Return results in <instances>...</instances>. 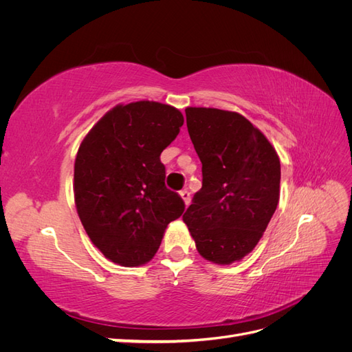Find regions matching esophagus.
Instances as JSON below:
<instances>
[{
    "label": "esophagus",
    "mask_w": 352,
    "mask_h": 352,
    "mask_svg": "<svg viewBox=\"0 0 352 352\" xmlns=\"http://www.w3.org/2000/svg\"><path fill=\"white\" fill-rule=\"evenodd\" d=\"M180 197L184 198L185 204L189 206V202H190V192H189V190H188V189H182V190H180Z\"/></svg>",
    "instance_id": "obj_1"
}]
</instances>
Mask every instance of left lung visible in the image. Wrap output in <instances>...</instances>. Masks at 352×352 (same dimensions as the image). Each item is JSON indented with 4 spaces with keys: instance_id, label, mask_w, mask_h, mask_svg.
<instances>
[{
    "instance_id": "8db88e82",
    "label": "left lung",
    "mask_w": 352,
    "mask_h": 352,
    "mask_svg": "<svg viewBox=\"0 0 352 352\" xmlns=\"http://www.w3.org/2000/svg\"><path fill=\"white\" fill-rule=\"evenodd\" d=\"M185 113L202 164V188L184 221L202 257L230 264L254 250L274 214L279 157L267 138L235 111L188 107Z\"/></svg>"
}]
</instances>
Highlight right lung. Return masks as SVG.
I'll use <instances>...</instances> for the list:
<instances>
[{
    "instance_id": "right-lung-1",
    "label": "right lung",
    "mask_w": 352,
    "mask_h": 352,
    "mask_svg": "<svg viewBox=\"0 0 352 352\" xmlns=\"http://www.w3.org/2000/svg\"><path fill=\"white\" fill-rule=\"evenodd\" d=\"M184 124L154 101L117 105L85 136L74 162V202L89 239L124 267L150 261L185 202L167 189L160 162Z\"/></svg>"
}]
</instances>
